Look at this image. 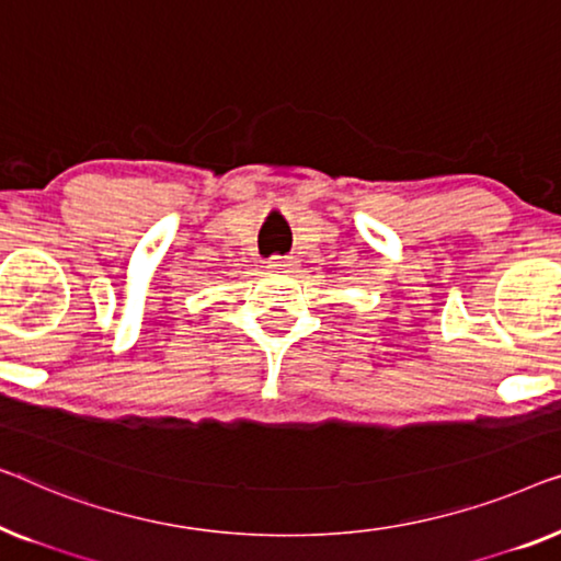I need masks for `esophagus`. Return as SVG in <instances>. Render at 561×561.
<instances>
[{
    "label": "esophagus",
    "mask_w": 561,
    "mask_h": 561,
    "mask_svg": "<svg viewBox=\"0 0 561 561\" xmlns=\"http://www.w3.org/2000/svg\"><path fill=\"white\" fill-rule=\"evenodd\" d=\"M266 266H270V270H274V272H287V270H291V266H295V262H291V256H272L270 262H266Z\"/></svg>",
    "instance_id": "1"
}]
</instances>
